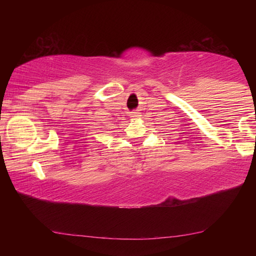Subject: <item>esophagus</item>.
Here are the masks:
<instances>
[{
	"label": "esophagus",
	"instance_id": "esophagus-1",
	"mask_svg": "<svg viewBox=\"0 0 256 256\" xmlns=\"http://www.w3.org/2000/svg\"><path fill=\"white\" fill-rule=\"evenodd\" d=\"M140 112H131V115H130V118H140Z\"/></svg>",
	"mask_w": 256,
	"mask_h": 256
}]
</instances>
